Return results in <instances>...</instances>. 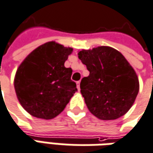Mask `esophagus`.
Returning <instances> with one entry per match:
<instances>
[{
    "label": "esophagus",
    "instance_id": "esophagus-1",
    "mask_svg": "<svg viewBox=\"0 0 153 153\" xmlns=\"http://www.w3.org/2000/svg\"><path fill=\"white\" fill-rule=\"evenodd\" d=\"M76 84H77V88H78V89H79V90L80 89V81H78V82H77L76 83Z\"/></svg>",
    "mask_w": 153,
    "mask_h": 153
}]
</instances>
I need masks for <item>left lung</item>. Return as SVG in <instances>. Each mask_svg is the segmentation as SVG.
I'll use <instances>...</instances> for the list:
<instances>
[{
  "label": "left lung",
  "mask_w": 153,
  "mask_h": 153,
  "mask_svg": "<svg viewBox=\"0 0 153 153\" xmlns=\"http://www.w3.org/2000/svg\"><path fill=\"white\" fill-rule=\"evenodd\" d=\"M78 54L89 71V75L81 80L80 92L90 113L102 120L124 115L139 90L137 76L124 56L108 46L79 51Z\"/></svg>",
  "instance_id": "1"
}]
</instances>
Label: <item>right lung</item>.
<instances>
[{
    "mask_svg": "<svg viewBox=\"0 0 153 153\" xmlns=\"http://www.w3.org/2000/svg\"><path fill=\"white\" fill-rule=\"evenodd\" d=\"M55 42L36 48L18 68L15 89L21 106L32 116L51 119L61 113L75 92L72 69L65 62L72 53Z\"/></svg>",
    "mask_w": 153,
    "mask_h": 153,
    "instance_id": "1",
    "label": "right lung"
}]
</instances>
